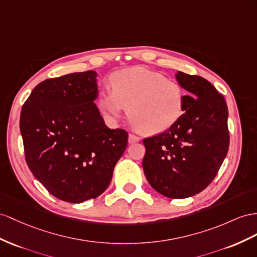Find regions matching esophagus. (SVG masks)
Segmentation results:
<instances>
[{"label": "esophagus", "mask_w": 257, "mask_h": 257, "mask_svg": "<svg viewBox=\"0 0 257 257\" xmlns=\"http://www.w3.org/2000/svg\"><path fill=\"white\" fill-rule=\"evenodd\" d=\"M139 141H140V138H139V137H137L136 135H133V134L129 135V137H128V142H129L130 144L137 143V142H139Z\"/></svg>", "instance_id": "obj_1"}]
</instances>
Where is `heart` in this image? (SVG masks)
Segmentation results:
<instances>
[{
	"mask_svg": "<svg viewBox=\"0 0 257 257\" xmlns=\"http://www.w3.org/2000/svg\"><path fill=\"white\" fill-rule=\"evenodd\" d=\"M111 91L104 90L97 106L104 118L116 123L127 108L129 120L149 136L165 133L185 110L186 91L178 82L144 67H131L111 76Z\"/></svg>",
	"mask_w": 257,
	"mask_h": 257,
	"instance_id": "1",
	"label": "heart"
}]
</instances>
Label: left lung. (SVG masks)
<instances>
[{"label":"left lung","instance_id":"1","mask_svg":"<svg viewBox=\"0 0 257 257\" xmlns=\"http://www.w3.org/2000/svg\"><path fill=\"white\" fill-rule=\"evenodd\" d=\"M176 80L189 93L185 113L174 126L143 140V172L157 192L186 199L203 191L228 153V107L214 85L199 76L177 71Z\"/></svg>","mask_w":257,"mask_h":257}]
</instances>
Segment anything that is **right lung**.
Instances as JSON below:
<instances>
[{
  "instance_id": "obj_1",
  "label": "right lung",
  "mask_w": 257,
  "mask_h": 257,
  "mask_svg": "<svg viewBox=\"0 0 257 257\" xmlns=\"http://www.w3.org/2000/svg\"><path fill=\"white\" fill-rule=\"evenodd\" d=\"M96 77L88 70L47 79L22 108L26 162L48 191L65 202L101 195L127 148V131L108 128L94 103Z\"/></svg>"
}]
</instances>
